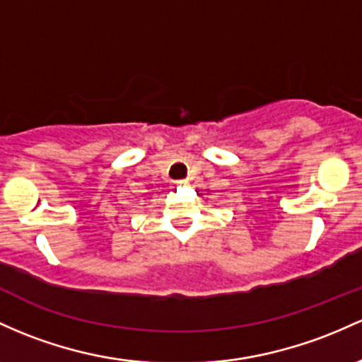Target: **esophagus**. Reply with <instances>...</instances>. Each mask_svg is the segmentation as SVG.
Returning a JSON list of instances; mask_svg holds the SVG:
<instances>
[{
    "mask_svg": "<svg viewBox=\"0 0 362 362\" xmlns=\"http://www.w3.org/2000/svg\"><path fill=\"white\" fill-rule=\"evenodd\" d=\"M189 184V180H178L177 182V185H187Z\"/></svg>",
    "mask_w": 362,
    "mask_h": 362,
    "instance_id": "1",
    "label": "esophagus"
}]
</instances>
